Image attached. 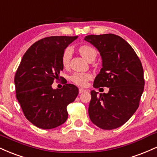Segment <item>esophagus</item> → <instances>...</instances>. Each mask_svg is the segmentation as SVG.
Returning a JSON list of instances; mask_svg holds the SVG:
<instances>
[{
  "label": "esophagus",
  "mask_w": 157,
  "mask_h": 157,
  "mask_svg": "<svg viewBox=\"0 0 157 157\" xmlns=\"http://www.w3.org/2000/svg\"><path fill=\"white\" fill-rule=\"evenodd\" d=\"M86 91V90H85L83 89H81V88H80V89H79V93H80V94L83 93L84 91Z\"/></svg>",
  "instance_id": "esophagus-1"
}]
</instances>
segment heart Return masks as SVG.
Listing matches in <instances>:
<instances>
[{"label":"heart","mask_w":157,"mask_h":157,"mask_svg":"<svg viewBox=\"0 0 157 157\" xmlns=\"http://www.w3.org/2000/svg\"><path fill=\"white\" fill-rule=\"evenodd\" d=\"M79 52L81 55L84 57L86 60L89 62L94 61L96 59L97 56V51L93 46L89 45H82L79 48ZM72 54V49L71 47H67L64 50L63 53L62 55V64L63 66L66 67L69 64L70 60ZM71 80L75 84L80 86H85L87 84V82L91 79V75L90 74H83V73H75L71 76Z\"/></svg>","instance_id":"obj_1"}]
</instances>
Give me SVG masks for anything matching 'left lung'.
Returning a JSON list of instances; mask_svg holds the SVG:
<instances>
[{
  "label": "left lung",
  "instance_id": "1",
  "mask_svg": "<svg viewBox=\"0 0 157 157\" xmlns=\"http://www.w3.org/2000/svg\"><path fill=\"white\" fill-rule=\"evenodd\" d=\"M84 40L102 57V68L94 87L109 88L107 94L91 91L90 120L100 128L112 130L125 124L138 109L145 85L143 68L133 48L120 36L91 35Z\"/></svg>",
  "mask_w": 157,
  "mask_h": 157
}]
</instances>
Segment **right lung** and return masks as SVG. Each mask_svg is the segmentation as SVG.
Returning a JSON list of instances; mask_svg holds the SVG:
<instances>
[{"mask_svg":"<svg viewBox=\"0 0 157 157\" xmlns=\"http://www.w3.org/2000/svg\"><path fill=\"white\" fill-rule=\"evenodd\" d=\"M77 36H52L32 44L21 60L15 76L16 97L25 117L43 129L55 128L68 118L67 105L75 101L78 89L65 84L53 89L54 80L63 77L62 55Z\"/></svg>","mask_w":157,"mask_h":157,"instance_id":"add662e5","label":"right lung"}]
</instances>
